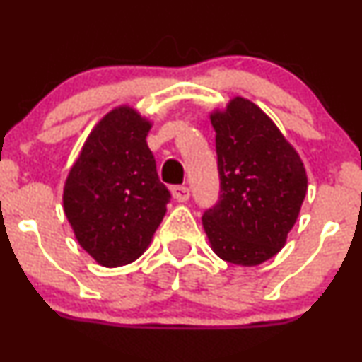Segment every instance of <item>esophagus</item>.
<instances>
[{"mask_svg": "<svg viewBox=\"0 0 362 362\" xmlns=\"http://www.w3.org/2000/svg\"><path fill=\"white\" fill-rule=\"evenodd\" d=\"M172 195L175 201L185 202V201H189L190 190H189V187H185V185H175V187H172Z\"/></svg>", "mask_w": 362, "mask_h": 362, "instance_id": "esophagus-1", "label": "esophagus"}]
</instances>
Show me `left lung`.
Returning a JSON list of instances; mask_svg holds the SVG:
<instances>
[{"label": "left lung", "instance_id": "8db88e82", "mask_svg": "<svg viewBox=\"0 0 362 362\" xmlns=\"http://www.w3.org/2000/svg\"><path fill=\"white\" fill-rule=\"evenodd\" d=\"M218 202L202 214L211 247L235 265H259L284 247L305 201L300 155L255 103L236 97L211 114Z\"/></svg>", "mask_w": 362, "mask_h": 362}]
</instances>
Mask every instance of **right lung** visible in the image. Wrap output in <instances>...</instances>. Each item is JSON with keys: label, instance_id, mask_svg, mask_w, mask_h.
Masks as SVG:
<instances>
[{"label": "right lung", "instance_id": "add662e5", "mask_svg": "<svg viewBox=\"0 0 362 362\" xmlns=\"http://www.w3.org/2000/svg\"><path fill=\"white\" fill-rule=\"evenodd\" d=\"M149 129L151 122L131 107L109 112L66 178V218L83 250L103 267L138 259L167 213L172 195L158 178Z\"/></svg>", "mask_w": 362, "mask_h": 362}]
</instances>
